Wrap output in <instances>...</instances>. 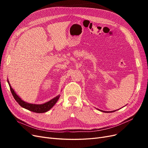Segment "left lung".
Instances as JSON below:
<instances>
[{
	"instance_id": "8db88e82",
	"label": "left lung",
	"mask_w": 148,
	"mask_h": 148,
	"mask_svg": "<svg viewBox=\"0 0 148 148\" xmlns=\"http://www.w3.org/2000/svg\"><path fill=\"white\" fill-rule=\"evenodd\" d=\"M101 112H104V113H112V112H115L116 110H114V111H111V112H106V111H103V110H101Z\"/></svg>"
}]
</instances>
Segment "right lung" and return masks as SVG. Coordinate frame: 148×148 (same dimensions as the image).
Segmentation results:
<instances>
[{"mask_svg":"<svg viewBox=\"0 0 148 148\" xmlns=\"http://www.w3.org/2000/svg\"><path fill=\"white\" fill-rule=\"evenodd\" d=\"M8 84H9L10 90H11V92L13 95V97L14 98L15 101H16L18 103V104L20 106H21L22 107L26 108V109L30 110L31 112H35V113H45V112H47V111H49L54 106V105L57 103L58 100L60 97L59 95H58L56 97L54 98L53 99L49 101V102H47L42 104H30V103L24 101H23L16 94H15V92H14L13 89H12L8 80Z\"/></svg>","mask_w":148,"mask_h":148,"instance_id":"add662e5","label":"right lung"}]
</instances>
